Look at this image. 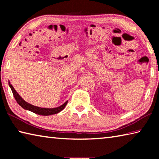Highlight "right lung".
<instances>
[{
    "label": "right lung",
    "mask_w": 159,
    "mask_h": 159,
    "mask_svg": "<svg viewBox=\"0 0 159 159\" xmlns=\"http://www.w3.org/2000/svg\"><path fill=\"white\" fill-rule=\"evenodd\" d=\"M9 85L10 88H11L12 92L13 95H14V98L16 99L17 103L19 104V105H20L23 109L29 110V111H31L32 112L35 113V114H37L39 115H42V116H50V115H52V114H57V113L60 112L61 110H63L64 109V107H66V104H67V101L64 103L62 105H61L60 107H57V108H52V109H48V108H41V107H36L32 105V104H29L28 102H25L24 99L21 98L20 95L16 92V90H15V88H13V86L10 84V83L9 82Z\"/></svg>",
    "instance_id": "right-lung-1"
}]
</instances>
